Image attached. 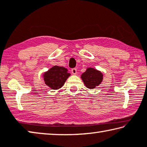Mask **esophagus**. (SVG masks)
<instances>
[{"instance_id": "obj_1", "label": "esophagus", "mask_w": 147, "mask_h": 147, "mask_svg": "<svg viewBox=\"0 0 147 147\" xmlns=\"http://www.w3.org/2000/svg\"><path fill=\"white\" fill-rule=\"evenodd\" d=\"M71 72L73 74H76V73H77V71H76V69H75V68H73V69H72Z\"/></svg>"}]
</instances>
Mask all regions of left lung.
I'll list each match as a JSON object with an SVG mask.
<instances>
[{
    "mask_svg": "<svg viewBox=\"0 0 147 147\" xmlns=\"http://www.w3.org/2000/svg\"><path fill=\"white\" fill-rule=\"evenodd\" d=\"M81 78L88 88L92 89L101 84L103 80V74L98 70L90 67L82 74Z\"/></svg>",
    "mask_w": 147,
    "mask_h": 147,
    "instance_id": "left-lung-1",
    "label": "left lung"
}]
</instances>
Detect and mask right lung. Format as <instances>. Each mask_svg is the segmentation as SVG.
Returning <instances> with one entry per match:
<instances>
[{"label":"right lung","mask_w":147,"mask_h":147,"mask_svg":"<svg viewBox=\"0 0 147 147\" xmlns=\"http://www.w3.org/2000/svg\"><path fill=\"white\" fill-rule=\"evenodd\" d=\"M71 74L63 67L53 66L43 74L45 83L53 90L61 88Z\"/></svg>","instance_id":"1"}]
</instances>
